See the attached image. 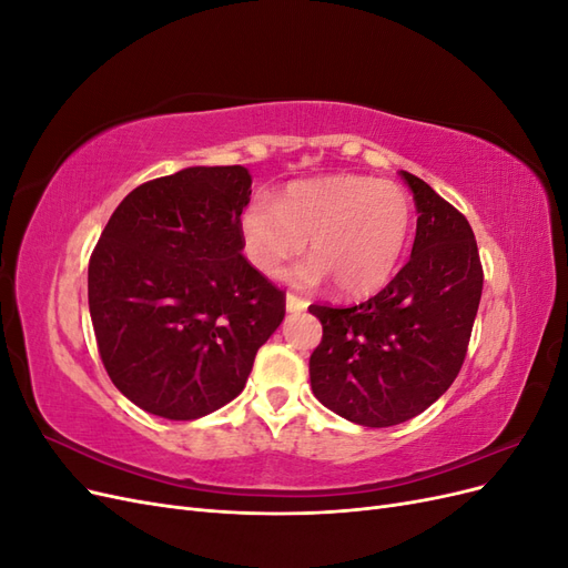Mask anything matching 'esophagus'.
Wrapping results in <instances>:
<instances>
[{
  "label": "esophagus",
  "mask_w": 568,
  "mask_h": 568,
  "mask_svg": "<svg viewBox=\"0 0 568 568\" xmlns=\"http://www.w3.org/2000/svg\"><path fill=\"white\" fill-rule=\"evenodd\" d=\"M305 307H307V301L301 298L298 294H291V291H288V294H286V311L288 313H301V311H305Z\"/></svg>",
  "instance_id": "esophagus-1"
}]
</instances>
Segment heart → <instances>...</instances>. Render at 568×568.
<instances>
[{
  "label": "heart",
  "instance_id": "heart-1",
  "mask_svg": "<svg viewBox=\"0 0 568 568\" xmlns=\"http://www.w3.org/2000/svg\"><path fill=\"white\" fill-rule=\"evenodd\" d=\"M412 234V201L388 180L332 175L286 186L274 203L257 199L242 215L244 251L255 270L277 277L311 239L313 261L291 272L311 286L363 296L382 288L398 267Z\"/></svg>",
  "mask_w": 568,
  "mask_h": 568
}]
</instances>
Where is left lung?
Segmentation results:
<instances>
[{
    "mask_svg": "<svg viewBox=\"0 0 568 568\" xmlns=\"http://www.w3.org/2000/svg\"><path fill=\"white\" fill-rule=\"evenodd\" d=\"M400 175L419 213L409 261L363 303L307 307L322 322L311 355L315 398L372 428L417 417L450 388L484 291L469 220L424 180Z\"/></svg>",
    "mask_w": 568,
    "mask_h": 568,
    "instance_id": "1",
    "label": "left lung"
}]
</instances>
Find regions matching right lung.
I'll return each instance as SVG.
<instances>
[{"mask_svg":"<svg viewBox=\"0 0 568 568\" xmlns=\"http://www.w3.org/2000/svg\"><path fill=\"white\" fill-rule=\"evenodd\" d=\"M251 175L184 168L120 201L90 257L101 363L136 407L165 419L211 415L244 390L286 294L242 253Z\"/></svg>","mask_w":568,"mask_h":568,"instance_id":"right-lung-1","label":"right lung"}]
</instances>
